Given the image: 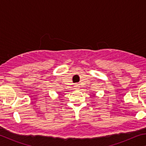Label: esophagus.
Returning a JSON list of instances; mask_svg holds the SVG:
<instances>
[{"label":"esophagus","mask_w":146,"mask_h":146,"mask_svg":"<svg viewBox=\"0 0 146 146\" xmlns=\"http://www.w3.org/2000/svg\"><path fill=\"white\" fill-rule=\"evenodd\" d=\"M75 89H79L78 84H75Z\"/></svg>","instance_id":"34e87169"}]
</instances>
